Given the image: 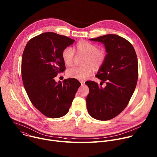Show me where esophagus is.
I'll list each match as a JSON object with an SVG mask.
<instances>
[{
	"label": "esophagus",
	"mask_w": 157,
	"mask_h": 157,
	"mask_svg": "<svg viewBox=\"0 0 157 157\" xmlns=\"http://www.w3.org/2000/svg\"><path fill=\"white\" fill-rule=\"evenodd\" d=\"M80 82H81V86H83V85H84V84H85V81H80Z\"/></svg>",
	"instance_id": "obj_1"
}]
</instances>
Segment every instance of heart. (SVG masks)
I'll return each instance as SVG.
<instances>
[{
	"label": "heart",
	"instance_id": "heart-1",
	"mask_svg": "<svg viewBox=\"0 0 157 157\" xmlns=\"http://www.w3.org/2000/svg\"><path fill=\"white\" fill-rule=\"evenodd\" d=\"M75 53L76 55L84 56L82 65L83 67H75L67 71V76L78 79H85L94 71V69L100 68L106 60V52L103 48H98L94 43L87 40L79 41L72 48H65L62 57L64 64L71 67L74 62Z\"/></svg>",
	"mask_w": 157,
	"mask_h": 157
}]
</instances>
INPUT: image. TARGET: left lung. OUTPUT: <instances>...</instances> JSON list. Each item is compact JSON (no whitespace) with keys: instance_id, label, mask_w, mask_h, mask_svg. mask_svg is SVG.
<instances>
[{"instance_id":"1","label":"left lung","mask_w":157,"mask_h":157,"mask_svg":"<svg viewBox=\"0 0 157 157\" xmlns=\"http://www.w3.org/2000/svg\"><path fill=\"white\" fill-rule=\"evenodd\" d=\"M89 40L105 47L106 60L96 76L107 85L103 88L94 81L86 83L89 89L87 109L92 118L107 121L126 107L134 92L138 79L137 57L132 45L120 36L107 34Z\"/></svg>"}]
</instances>
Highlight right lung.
I'll list each match as a JSON object with an SVG mask.
<instances>
[{"label": "right lung", "mask_w": 157, "mask_h": 157, "mask_svg": "<svg viewBox=\"0 0 157 157\" xmlns=\"http://www.w3.org/2000/svg\"><path fill=\"white\" fill-rule=\"evenodd\" d=\"M75 40L48 32L27 43L22 56L21 75L25 89L33 105L44 115L57 118L69 111L81 83L75 78L55 81L65 70L62 53Z\"/></svg>", "instance_id": "obj_1"}]
</instances>
